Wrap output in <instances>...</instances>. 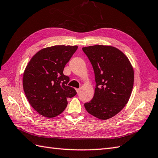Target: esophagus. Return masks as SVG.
<instances>
[{"label":"esophagus","mask_w":158,"mask_h":158,"mask_svg":"<svg viewBox=\"0 0 158 158\" xmlns=\"http://www.w3.org/2000/svg\"><path fill=\"white\" fill-rule=\"evenodd\" d=\"M75 89H76V91H77V92L79 94V92H80V88H76Z\"/></svg>","instance_id":"esophagus-1"}]
</instances>
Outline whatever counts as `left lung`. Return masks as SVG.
<instances>
[{
    "label": "left lung",
    "mask_w": 158,
    "mask_h": 158,
    "mask_svg": "<svg viewBox=\"0 0 158 158\" xmlns=\"http://www.w3.org/2000/svg\"><path fill=\"white\" fill-rule=\"evenodd\" d=\"M95 74L96 87L91 101L84 104L90 115L102 120L116 115L128 102L135 73L129 59L115 47L96 45L85 47Z\"/></svg>",
    "instance_id": "1"
}]
</instances>
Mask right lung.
Segmentation results:
<instances>
[{
	"mask_svg": "<svg viewBox=\"0 0 158 158\" xmlns=\"http://www.w3.org/2000/svg\"><path fill=\"white\" fill-rule=\"evenodd\" d=\"M78 46L54 45L39 50L26 66L23 75V88L30 105L40 115L52 118L62 113L67 98L77 94L66 85L69 77L64 68Z\"/></svg>",
	"mask_w": 158,
	"mask_h": 158,
	"instance_id": "obj_1",
	"label": "right lung"
}]
</instances>
